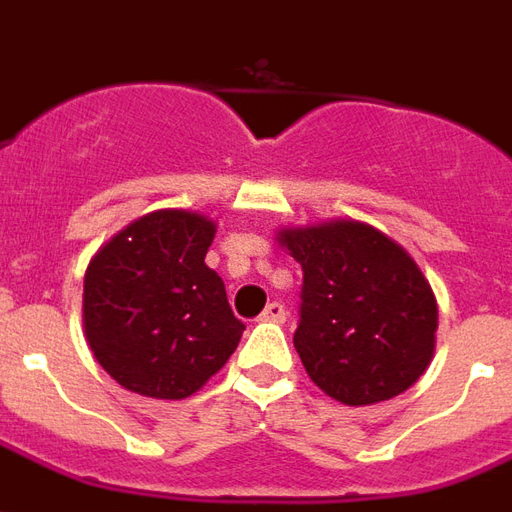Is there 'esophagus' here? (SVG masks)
I'll list each match as a JSON object with an SVG mask.
<instances>
[{"mask_svg":"<svg viewBox=\"0 0 512 512\" xmlns=\"http://www.w3.org/2000/svg\"><path fill=\"white\" fill-rule=\"evenodd\" d=\"M261 321L283 324V321H286V307L280 305V302H270V305H267V310L261 313Z\"/></svg>","mask_w":512,"mask_h":512,"instance_id":"1","label":"esophagus"}]
</instances>
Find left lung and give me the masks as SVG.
<instances>
[{"instance_id": "left-lung-1", "label": "left lung", "mask_w": 512, "mask_h": 512, "mask_svg": "<svg viewBox=\"0 0 512 512\" xmlns=\"http://www.w3.org/2000/svg\"><path fill=\"white\" fill-rule=\"evenodd\" d=\"M275 240L305 272L294 348L326 397L375 405L424 375L437 299L399 242L351 218L288 226Z\"/></svg>"}]
</instances>
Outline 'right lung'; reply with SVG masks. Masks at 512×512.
I'll return each instance as SVG.
<instances>
[{
	"mask_svg": "<svg viewBox=\"0 0 512 512\" xmlns=\"http://www.w3.org/2000/svg\"><path fill=\"white\" fill-rule=\"evenodd\" d=\"M213 237V218L167 207L132 221L88 261L86 343L126 391L191 397L240 343L245 324L205 264Z\"/></svg>",
	"mask_w": 512,
	"mask_h": 512,
	"instance_id": "add662e5",
	"label": "right lung"
}]
</instances>
